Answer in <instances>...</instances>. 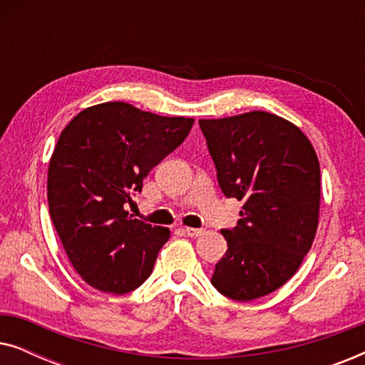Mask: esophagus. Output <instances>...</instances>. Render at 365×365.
I'll use <instances>...</instances> for the list:
<instances>
[{"mask_svg": "<svg viewBox=\"0 0 365 365\" xmlns=\"http://www.w3.org/2000/svg\"><path fill=\"white\" fill-rule=\"evenodd\" d=\"M184 234H186V236H189V237H197V236H201V234H202V229L186 227V229H184Z\"/></svg>", "mask_w": 365, "mask_h": 365, "instance_id": "34e87169", "label": "esophagus"}]
</instances>
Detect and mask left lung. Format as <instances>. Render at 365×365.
<instances>
[{
  "label": "left lung",
  "instance_id": "obj_1",
  "mask_svg": "<svg viewBox=\"0 0 365 365\" xmlns=\"http://www.w3.org/2000/svg\"><path fill=\"white\" fill-rule=\"evenodd\" d=\"M224 196L242 201L222 229L227 251L212 286L234 301L267 296L291 279L312 246L321 204L317 154L304 133L276 114L199 119Z\"/></svg>",
  "mask_w": 365,
  "mask_h": 365
}]
</instances>
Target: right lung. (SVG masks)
<instances>
[{
    "label": "right lung",
    "mask_w": 365,
    "mask_h": 365,
    "mask_svg": "<svg viewBox=\"0 0 365 365\" xmlns=\"http://www.w3.org/2000/svg\"><path fill=\"white\" fill-rule=\"evenodd\" d=\"M192 124L114 101L84 109L63 129L48 169L49 216L91 287L126 294L151 276L169 229L133 219L124 204Z\"/></svg>",
    "instance_id": "add662e5"
}]
</instances>
